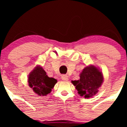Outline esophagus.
I'll list each match as a JSON object with an SVG mask.
<instances>
[{
	"instance_id": "1",
	"label": "esophagus",
	"mask_w": 127,
	"mask_h": 127,
	"mask_svg": "<svg viewBox=\"0 0 127 127\" xmlns=\"http://www.w3.org/2000/svg\"><path fill=\"white\" fill-rule=\"evenodd\" d=\"M61 79L63 80L64 81H67L68 80V77L66 75H61Z\"/></svg>"
}]
</instances>
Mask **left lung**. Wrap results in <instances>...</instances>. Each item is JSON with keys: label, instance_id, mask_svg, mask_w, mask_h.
<instances>
[{"label": "left lung", "instance_id": "8db88e82", "mask_svg": "<svg viewBox=\"0 0 127 127\" xmlns=\"http://www.w3.org/2000/svg\"><path fill=\"white\" fill-rule=\"evenodd\" d=\"M103 82L101 72L94 66H87L80 74V79L72 81L81 96L90 98L98 92Z\"/></svg>", "mask_w": 127, "mask_h": 127}]
</instances>
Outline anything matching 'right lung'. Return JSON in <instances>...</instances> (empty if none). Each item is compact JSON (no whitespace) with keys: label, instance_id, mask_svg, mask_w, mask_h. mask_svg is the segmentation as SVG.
Listing matches in <instances>:
<instances>
[{"label":"right lung","instance_id":"add662e5","mask_svg":"<svg viewBox=\"0 0 127 127\" xmlns=\"http://www.w3.org/2000/svg\"><path fill=\"white\" fill-rule=\"evenodd\" d=\"M56 82L55 79L48 77L46 72L39 66L35 67L28 77L29 87L39 96H45L50 93Z\"/></svg>","mask_w":127,"mask_h":127}]
</instances>
